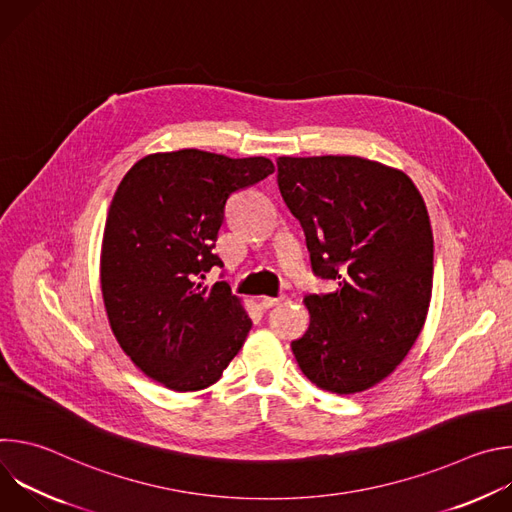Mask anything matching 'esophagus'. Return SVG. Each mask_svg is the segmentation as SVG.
I'll return each instance as SVG.
<instances>
[{
    "instance_id": "34e87169",
    "label": "esophagus",
    "mask_w": 512,
    "mask_h": 512,
    "mask_svg": "<svg viewBox=\"0 0 512 512\" xmlns=\"http://www.w3.org/2000/svg\"><path fill=\"white\" fill-rule=\"evenodd\" d=\"M283 302V298H269V296H261L259 298V306L263 308V310H269V308H273V306H279Z\"/></svg>"
}]
</instances>
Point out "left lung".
<instances>
[{
	"label": "left lung",
	"mask_w": 512,
	"mask_h": 512,
	"mask_svg": "<svg viewBox=\"0 0 512 512\" xmlns=\"http://www.w3.org/2000/svg\"><path fill=\"white\" fill-rule=\"evenodd\" d=\"M281 196L306 233L314 271L338 287L306 296V334L291 342L302 373L336 395L385 381L423 330L433 235L411 178L358 156L277 158Z\"/></svg>",
	"instance_id": "8db88e82"
}]
</instances>
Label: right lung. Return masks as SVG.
I'll list each match as a JSON object with an SVG mask.
<instances>
[{
	"mask_svg": "<svg viewBox=\"0 0 512 512\" xmlns=\"http://www.w3.org/2000/svg\"><path fill=\"white\" fill-rule=\"evenodd\" d=\"M275 172L271 160L202 150L141 158L109 206L101 291L111 330L135 367L188 393L221 379L253 326L212 253L227 200Z\"/></svg>",
	"mask_w": 512,
	"mask_h": 512,
	"instance_id": "add662e5",
	"label": "right lung"
}]
</instances>
